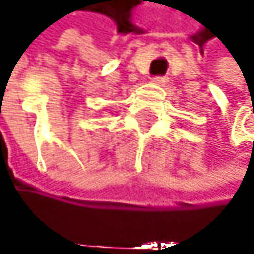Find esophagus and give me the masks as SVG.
<instances>
[{
  "instance_id": "34e87169",
  "label": "esophagus",
  "mask_w": 254,
  "mask_h": 254,
  "mask_svg": "<svg viewBox=\"0 0 254 254\" xmlns=\"http://www.w3.org/2000/svg\"><path fill=\"white\" fill-rule=\"evenodd\" d=\"M166 82H168V79H166V77H154L152 79V83H155V85H164Z\"/></svg>"
}]
</instances>
